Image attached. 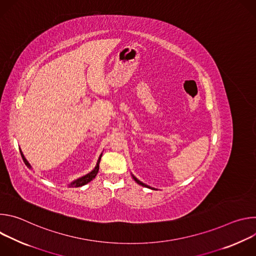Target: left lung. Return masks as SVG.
<instances>
[{
  "label": "left lung",
  "instance_id": "8db88e82",
  "mask_svg": "<svg viewBox=\"0 0 256 256\" xmlns=\"http://www.w3.org/2000/svg\"><path fill=\"white\" fill-rule=\"evenodd\" d=\"M132 178H134V180L138 184H140V186H144V188H151V190H156V188H151V186H147V184H142V181H140L136 176H134L132 174Z\"/></svg>",
  "mask_w": 256,
  "mask_h": 256
}]
</instances>
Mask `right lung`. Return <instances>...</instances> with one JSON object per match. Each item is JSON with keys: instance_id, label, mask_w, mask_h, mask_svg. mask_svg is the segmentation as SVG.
I'll use <instances>...</instances> for the list:
<instances>
[{"instance_id": "right-lung-1", "label": "right lung", "mask_w": 256, "mask_h": 256, "mask_svg": "<svg viewBox=\"0 0 256 256\" xmlns=\"http://www.w3.org/2000/svg\"><path fill=\"white\" fill-rule=\"evenodd\" d=\"M20 153H21V156H22V159H23V161H24V163H25V165L28 167V168H32L31 167V165H30V163L26 160V158L24 157V155H23V153H22V151H21V149H20ZM101 157H102V154H100V156H99V158H98V160H97V163H96V166L94 167V169L91 171V172H89V173H87L86 175H84V176H81V177H79V178H77V179H75L74 181H72L70 184H68L70 188H80V186H85V184H87L88 182H90L92 179H94L95 178V176L97 175V173H98V170H99V163H100V160H101Z\"/></svg>"}]
</instances>
